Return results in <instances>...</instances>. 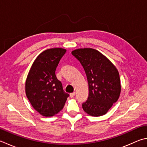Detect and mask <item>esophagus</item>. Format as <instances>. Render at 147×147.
<instances>
[{"label": "esophagus", "instance_id": "obj_1", "mask_svg": "<svg viewBox=\"0 0 147 147\" xmlns=\"http://www.w3.org/2000/svg\"><path fill=\"white\" fill-rule=\"evenodd\" d=\"M75 94H76V93H75V92L71 93V94H70V97H71V98H72V97H74V96H75Z\"/></svg>", "mask_w": 147, "mask_h": 147}]
</instances>
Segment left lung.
<instances>
[{"mask_svg": "<svg viewBox=\"0 0 147 147\" xmlns=\"http://www.w3.org/2000/svg\"><path fill=\"white\" fill-rule=\"evenodd\" d=\"M71 53L81 63L87 78L89 94L82 104L83 110L91 116L104 115L120 96L119 72L110 60L94 49H77Z\"/></svg>", "mask_w": 147, "mask_h": 147, "instance_id": "8db88e82", "label": "left lung"}]
</instances>
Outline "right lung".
<instances>
[{
	"label": "right lung",
	"instance_id": "right-lung-1",
	"mask_svg": "<svg viewBox=\"0 0 147 147\" xmlns=\"http://www.w3.org/2000/svg\"><path fill=\"white\" fill-rule=\"evenodd\" d=\"M66 50L51 48L37 57L25 82L26 96L35 110L42 116L51 117L62 110L69 95L63 90L55 71Z\"/></svg>",
	"mask_w": 147,
	"mask_h": 147
}]
</instances>
